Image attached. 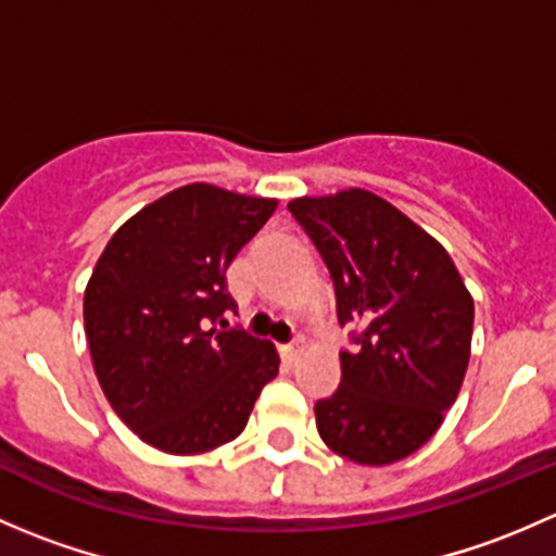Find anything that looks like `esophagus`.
I'll use <instances>...</instances> for the list:
<instances>
[{
	"label": "esophagus",
	"mask_w": 556,
	"mask_h": 556,
	"mask_svg": "<svg viewBox=\"0 0 556 556\" xmlns=\"http://www.w3.org/2000/svg\"><path fill=\"white\" fill-rule=\"evenodd\" d=\"M279 352H282L285 363H295V357H299V352H301V344L299 341H293V344H282L279 346Z\"/></svg>",
	"instance_id": "34e87169"
}]
</instances>
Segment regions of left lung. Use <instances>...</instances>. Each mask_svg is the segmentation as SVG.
<instances>
[{
  "instance_id": "obj_1",
  "label": "left lung",
  "mask_w": 556,
  "mask_h": 556,
  "mask_svg": "<svg viewBox=\"0 0 556 556\" xmlns=\"http://www.w3.org/2000/svg\"><path fill=\"white\" fill-rule=\"evenodd\" d=\"M288 210L328 266L339 323L355 328L339 390L314 403L319 439L352 463H397L457 401L473 299L450 252L371 190L304 195Z\"/></svg>"
}]
</instances>
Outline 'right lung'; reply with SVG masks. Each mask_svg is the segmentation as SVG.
<instances>
[{
  "instance_id": "obj_1",
  "label": "right lung",
  "mask_w": 556,
  "mask_h": 556,
  "mask_svg": "<svg viewBox=\"0 0 556 556\" xmlns=\"http://www.w3.org/2000/svg\"><path fill=\"white\" fill-rule=\"evenodd\" d=\"M274 210V199L193 182L106 242L83 301L86 336L106 401L144 444L169 454L228 444L277 377L271 341L223 319L237 309L228 266Z\"/></svg>"
}]
</instances>
